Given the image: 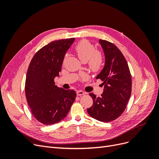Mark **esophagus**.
<instances>
[{"label":"esophagus","mask_w":159,"mask_h":159,"mask_svg":"<svg viewBox=\"0 0 159 159\" xmlns=\"http://www.w3.org/2000/svg\"><path fill=\"white\" fill-rule=\"evenodd\" d=\"M85 92H84L83 91H81V90H79V91H77V95H78V96H81V95H85Z\"/></svg>","instance_id":"1"}]
</instances>
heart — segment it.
Instances as JSON below:
<instances>
[{
    "label": "heart",
    "mask_w": 159,
    "mask_h": 159,
    "mask_svg": "<svg viewBox=\"0 0 159 159\" xmlns=\"http://www.w3.org/2000/svg\"><path fill=\"white\" fill-rule=\"evenodd\" d=\"M75 51L80 60L86 63L88 62L89 70L93 72H98L102 68L103 60L102 54L95 51L93 44L85 40H81L75 47Z\"/></svg>",
    "instance_id": "1"
}]
</instances>
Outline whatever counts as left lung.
Listing matches in <instances>:
<instances>
[{
	"instance_id": "8db88e82",
	"label": "left lung",
	"mask_w": 159,
	"mask_h": 159,
	"mask_svg": "<svg viewBox=\"0 0 159 159\" xmlns=\"http://www.w3.org/2000/svg\"><path fill=\"white\" fill-rule=\"evenodd\" d=\"M99 44L104 53L105 64L96 79L103 81V92L98 98L89 93L93 103L87 111L95 119L110 122L118 118L126 108L131 93V75L125 58L116 46L101 39Z\"/></svg>"
}]
</instances>
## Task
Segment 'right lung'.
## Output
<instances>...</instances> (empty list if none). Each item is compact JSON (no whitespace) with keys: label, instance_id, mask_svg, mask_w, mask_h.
Wrapping results in <instances>:
<instances>
[{"label":"right lung","instance_id":"obj_1","mask_svg":"<svg viewBox=\"0 0 159 159\" xmlns=\"http://www.w3.org/2000/svg\"><path fill=\"white\" fill-rule=\"evenodd\" d=\"M74 38L52 42L38 50L28 67L25 94L34 117L44 125L64 119L76 98L73 89L66 90L55 85L66 52Z\"/></svg>","mask_w":159,"mask_h":159}]
</instances>
